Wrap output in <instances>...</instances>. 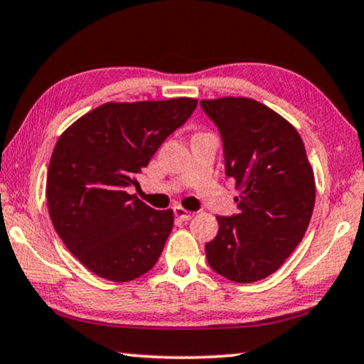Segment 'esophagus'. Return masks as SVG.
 Returning a JSON list of instances; mask_svg holds the SVG:
<instances>
[{
	"instance_id": "1",
	"label": "esophagus",
	"mask_w": 364,
	"mask_h": 364,
	"mask_svg": "<svg viewBox=\"0 0 364 364\" xmlns=\"http://www.w3.org/2000/svg\"><path fill=\"white\" fill-rule=\"evenodd\" d=\"M173 212H175V215H176L178 218H180V220H184V222H186V220H191L193 215H194L193 212H189V210H186V209H183L181 205H175V207H173Z\"/></svg>"
}]
</instances>
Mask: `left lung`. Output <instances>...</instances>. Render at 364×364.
Segmentation results:
<instances>
[{"mask_svg":"<svg viewBox=\"0 0 364 364\" xmlns=\"http://www.w3.org/2000/svg\"><path fill=\"white\" fill-rule=\"evenodd\" d=\"M200 107L220 131L225 175L240 191V212L217 217L207 262L236 284L262 280L295 251L313 215L316 183L306 149L285 118L252 99L223 97Z\"/></svg>","mask_w":364,"mask_h":364,"instance_id":"1","label":"left lung"}]
</instances>
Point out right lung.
I'll use <instances>...</instances> for the list:
<instances>
[{
	"mask_svg": "<svg viewBox=\"0 0 364 364\" xmlns=\"http://www.w3.org/2000/svg\"><path fill=\"white\" fill-rule=\"evenodd\" d=\"M198 100L108 102L58 139L47 173L51 223L90 272L129 282L151 270L173 228V210H155L129 194L137 173Z\"/></svg>",
	"mask_w": 364,
	"mask_h": 364,
	"instance_id": "obj_1",
	"label": "right lung"
}]
</instances>
